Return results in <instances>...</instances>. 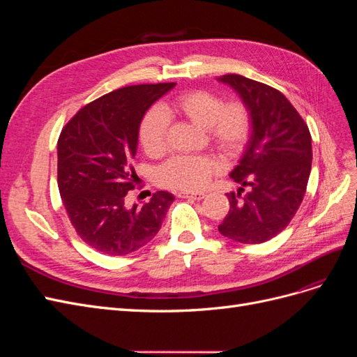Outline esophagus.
<instances>
[{
    "instance_id": "1",
    "label": "esophagus",
    "mask_w": 357,
    "mask_h": 357,
    "mask_svg": "<svg viewBox=\"0 0 357 357\" xmlns=\"http://www.w3.org/2000/svg\"><path fill=\"white\" fill-rule=\"evenodd\" d=\"M177 197L178 198H188V199H195V201L198 199L199 201V199H202L205 197V193L204 192H192V193L190 192H178Z\"/></svg>"
}]
</instances>
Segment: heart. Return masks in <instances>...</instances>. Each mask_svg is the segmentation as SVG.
<instances>
[{"label":"heart","instance_id":"obj_1","mask_svg":"<svg viewBox=\"0 0 357 357\" xmlns=\"http://www.w3.org/2000/svg\"><path fill=\"white\" fill-rule=\"evenodd\" d=\"M181 116L204 129L208 143L225 156H236L252 134V113L241 100L223 101L218 93L192 89L172 98L164 109L149 110L138 128V139L150 156L167 150L168 121L165 116ZM220 169L211 156H174L158 171L160 185L180 190H198Z\"/></svg>","mask_w":357,"mask_h":357}]
</instances>
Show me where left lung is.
<instances>
[{
	"instance_id": "obj_1",
	"label": "left lung",
	"mask_w": 357,
	"mask_h": 357,
	"mask_svg": "<svg viewBox=\"0 0 357 357\" xmlns=\"http://www.w3.org/2000/svg\"><path fill=\"white\" fill-rule=\"evenodd\" d=\"M219 80L240 93L253 125L245 152L231 172L241 188L226 193L231 207L219 232L243 244H261L286 228L304 199L312 160L310 129L271 86L240 74Z\"/></svg>"
}]
</instances>
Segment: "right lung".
I'll use <instances>...</instances> for the list:
<instances>
[{"instance_id":"obj_1","label":"right lung","mask_w":357,"mask_h":357,"mask_svg":"<svg viewBox=\"0 0 357 357\" xmlns=\"http://www.w3.org/2000/svg\"><path fill=\"white\" fill-rule=\"evenodd\" d=\"M176 83L137 84L100 96L75 113L58 139V188L77 235L96 252L123 256L159 232L174 197L155 192L142 207L128 205L135 188L132 160L138 128Z\"/></svg>"}]
</instances>
